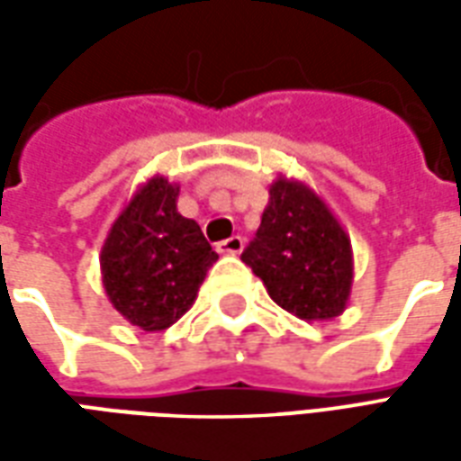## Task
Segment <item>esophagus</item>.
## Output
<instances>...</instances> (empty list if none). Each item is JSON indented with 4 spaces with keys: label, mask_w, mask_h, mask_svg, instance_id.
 I'll return each instance as SVG.
<instances>
[{
    "label": "esophagus",
    "mask_w": 461,
    "mask_h": 461,
    "mask_svg": "<svg viewBox=\"0 0 461 461\" xmlns=\"http://www.w3.org/2000/svg\"><path fill=\"white\" fill-rule=\"evenodd\" d=\"M241 249H244V240H241L240 234H234V237H230V240H224L217 244V251H220V254H230V257L241 254Z\"/></svg>",
    "instance_id": "1"
}]
</instances>
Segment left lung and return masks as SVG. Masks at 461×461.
I'll use <instances>...</instances> for the list:
<instances>
[{
    "mask_svg": "<svg viewBox=\"0 0 461 461\" xmlns=\"http://www.w3.org/2000/svg\"><path fill=\"white\" fill-rule=\"evenodd\" d=\"M241 261L264 281L281 309L303 321H329L346 311L353 286L350 240L316 192L279 177L257 237Z\"/></svg>",
    "mask_w": 461,
    "mask_h": 461,
    "instance_id": "obj_1",
    "label": "left lung"
}]
</instances>
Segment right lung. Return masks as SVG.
<instances>
[{
	"mask_svg": "<svg viewBox=\"0 0 461 461\" xmlns=\"http://www.w3.org/2000/svg\"><path fill=\"white\" fill-rule=\"evenodd\" d=\"M180 187L155 175L118 214L101 249L108 301L142 330H162L187 313L217 261L200 224L177 212Z\"/></svg>",
	"mask_w": 461,
	"mask_h": 461,
	"instance_id": "right-lung-1",
	"label": "right lung"
}]
</instances>
